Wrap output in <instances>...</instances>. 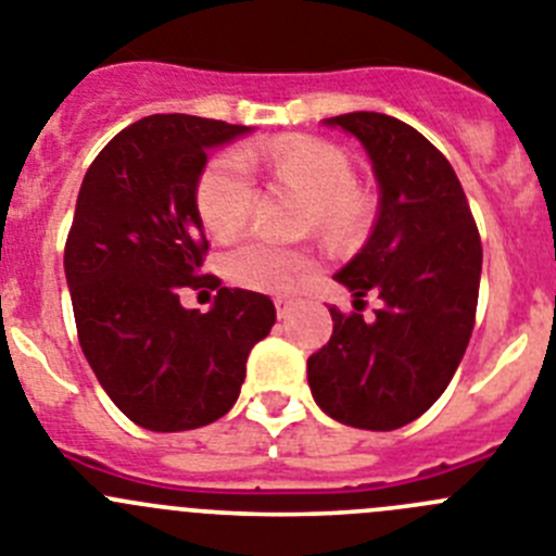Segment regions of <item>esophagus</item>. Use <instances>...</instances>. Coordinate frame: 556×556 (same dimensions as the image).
<instances>
[{
  "label": "esophagus",
  "instance_id": "esophagus-1",
  "mask_svg": "<svg viewBox=\"0 0 556 556\" xmlns=\"http://www.w3.org/2000/svg\"><path fill=\"white\" fill-rule=\"evenodd\" d=\"M293 304H296V302H293V299H290V296H277V299H274V307H277L279 318H288L290 309H293Z\"/></svg>",
  "mask_w": 556,
  "mask_h": 556
}]
</instances>
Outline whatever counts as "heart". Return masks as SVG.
I'll list each match as a JSON object with an SVG mask.
<instances>
[{
	"mask_svg": "<svg viewBox=\"0 0 556 556\" xmlns=\"http://www.w3.org/2000/svg\"><path fill=\"white\" fill-rule=\"evenodd\" d=\"M252 166H266L277 182L302 193L309 202V224L321 235L340 238L363 229L371 202L354 185L349 154L321 138L290 135L260 149L224 152L210 160L199 177L197 207L204 227L216 238H229L247 224L254 204ZM309 271L313 263L307 254L260 238L243 241L227 254L229 279L266 293L296 290Z\"/></svg>",
	"mask_w": 556,
	"mask_h": 556,
	"instance_id": "heart-1",
	"label": "heart"
}]
</instances>
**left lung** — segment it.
I'll return each mask as SVG.
<instances>
[{"label":"left lung","instance_id":"1","mask_svg":"<svg viewBox=\"0 0 556 556\" xmlns=\"http://www.w3.org/2000/svg\"><path fill=\"white\" fill-rule=\"evenodd\" d=\"M324 127L354 135L377 179V222L334 274L359 309L329 307L332 338L307 359L315 404L346 427L390 432L427 413L452 382L473 332L482 243L457 174L418 129L384 113H346Z\"/></svg>","mask_w":556,"mask_h":556}]
</instances>
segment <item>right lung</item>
Masks as SVG:
<instances>
[{"label": "right lung", "instance_id": "right-lung-1", "mask_svg": "<svg viewBox=\"0 0 556 556\" xmlns=\"http://www.w3.org/2000/svg\"><path fill=\"white\" fill-rule=\"evenodd\" d=\"M254 132L216 118L147 116L85 172L66 241L79 346L113 404L138 427L185 432L232 409L247 359L277 321L263 293L202 277L207 252L197 188L207 154ZM182 287H216L207 314Z\"/></svg>", "mask_w": 556, "mask_h": 556}]
</instances>
